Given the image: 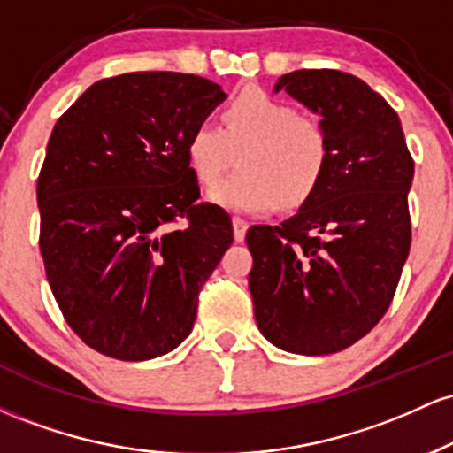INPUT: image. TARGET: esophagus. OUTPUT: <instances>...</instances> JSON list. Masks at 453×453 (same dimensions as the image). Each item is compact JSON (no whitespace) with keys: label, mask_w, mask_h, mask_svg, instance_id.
Segmentation results:
<instances>
[{"label":"esophagus","mask_w":453,"mask_h":453,"mask_svg":"<svg viewBox=\"0 0 453 453\" xmlns=\"http://www.w3.org/2000/svg\"><path fill=\"white\" fill-rule=\"evenodd\" d=\"M232 226H234V238H236L238 242L244 241V234H247L249 223L244 221V219H241V217H234V219H232Z\"/></svg>","instance_id":"1"}]
</instances>
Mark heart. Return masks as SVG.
I'll return each mask as SVG.
<instances>
[{
    "mask_svg": "<svg viewBox=\"0 0 453 453\" xmlns=\"http://www.w3.org/2000/svg\"><path fill=\"white\" fill-rule=\"evenodd\" d=\"M185 153L202 185L217 183L238 155L241 170L209 197L226 211L256 215L306 204L327 173L332 144L319 119L262 89H244L223 112V127L211 119L196 123Z\"/></svg>",
    "mask_w": 453,
    "mask_h": 453,
    "instance_id": "b5f03b06",
    "label": "heart"
}]
</instances>
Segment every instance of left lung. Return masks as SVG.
Wrapping results in <instances>:
<instances>
[{
  "label": "left lung",
  "instance_id": "1",
  "mask_svg": "<svg viewBox=\"0 0 453 453\" xmlns=\"http://www.w3.org/2000/svg\"><path fill=\"white\" fill-rule=\"evenodd\" d=\"M280 89L319 114L332 159L294 217L249 227V289L273 345L327 356L366 336L392 304L411 247L413 157L396 111L357 76L296 70Z\"/></svg>",
  "mask_w": 453,
  "mask_h": 453
}]
</instances>
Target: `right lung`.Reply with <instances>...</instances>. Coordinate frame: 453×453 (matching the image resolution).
<instances>
[{"instance_id": "1", "label": "right lung", "mask_w": 453, "mask_h": 453, "mask_svg": "<svg viewBox=\"0 0 453 453\" xmlns=\"http://www.w3.org/2000/svg\"><path fill=\"white\" fill-rule=\"evenodd\" d=\"M226 97L209 78L129 72L93 82L57 121L38 176L40 251L91 349L140 362L189 336L234 230L221 206L196 204L185 144Z\"/></svg>"}]
</instances>
